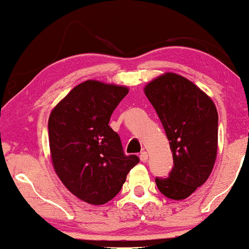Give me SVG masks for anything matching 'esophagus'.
<instances>
[{
  "label": "esophagus",
  "instance_id": "34e87169",
  "mask_svg": "<svg viewBox=\"0 0 249 249\" xmlns=\"http://www.w3.org/2000/svg\"><path fill=\"white\" fill-rule=\"evenodd\" d=\"M139 158H141V160L142 161V162H145L147 160V158H148V154H147V152H142L141 153V156H139Z\"/></svg>",
  "mask_w": 249,
  "mask_h": 249
}]
</instances>
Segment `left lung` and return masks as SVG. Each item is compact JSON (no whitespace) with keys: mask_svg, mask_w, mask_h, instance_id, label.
Returning a JSON list of instances; mask_svg holds the SVG:
<instances>
[{"mask_svg":"<svg viewBox=\"0 0 249 249\" xmlns=\"http://www.w3.org/2000/svg\"><path fill=\"white\" fill-rule=\"evenodd\" d=\"M173 154V168L156 184L165 196L182 200L208 179L218 152V111L212 99L185 77L166 72L145 87Z\"/></svg>","mask_w":249,"mask_h":249,"instance_id":"left-lung-1","label":"left lung"}]
</instances>
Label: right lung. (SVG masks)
<instances>
[{
	"instance_id": "1",
	"label": "right lung",
	"mask_w": 249,
	"mask_h": 249,
	"mask_svg": "<svg viewBox=\"0 0 249 249\" xmlns=\"http://www.w3.org/2000/svg\"><path fill=\"white\" fill-rule=\"evenodd\" d=\"M128 89L98 81L81 83L53 107L48 123L53 165L64 186L91 205L115 198L139 162L123 151L108 125Z\"/></svg>"
}]
</instances>
